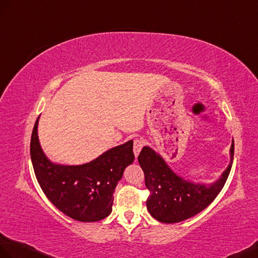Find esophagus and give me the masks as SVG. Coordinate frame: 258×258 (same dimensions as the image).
<instances>
[{"mask_svg": "<svg viewBox=\"0 0 258 258\" xmlns=\"http://www.w3.org/2000/svg\"><path fill=\"white\" fill-rule=\"evenodd\" d=\"M144 146V142L142 140H135L134 141V146H133V152L135 157H137L140 155V152L142 151V148Z\"/></svg>", "mask_w": 258, "mask_h": 258, "instance_id": "esophagus-1", "label": "esophagus"}]
</instances>
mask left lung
<instances>
[{
    "mask_svg": "<svg viewBox=\"0 0 258 258\" xmlns=\"http://www.w3.org/2000/svg\"><path fill=\"white\" fill-rule=\"evenodd\" d=\"M230 164L217 181L211 184L195 183L176 175L164 158L151 147H143L139 163L149 190L147 210L163 223H177L201 212L224 187L233 164L234 141L230 149Z\"/></svg>",
    "mask_w": 258,
    "mask_h": 258,
    "instance_id": "8db88e82",
    "label": "left lung"
}]
</instances>
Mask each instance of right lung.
<instances>
[{
    "label": "right lung",
    "mask_w": 258,
    "mask_h": 258,
    "mask_svg": "<svg viewBox=\"0 0 258 258\" xmlns=\"http://www.w3.org/2000/svg\"><path fill=\"white\" fill-rule=\"evenodd\" d=\"M34 125L31 158L41 190L50 202L69 218L95 222L112 211L113 194L123 171L134 161L133 141L113 147L90 163L76 166L53 164L40 147Z\"/></svg>",
    "instance_id": "obj_1"
}]
</instances>
